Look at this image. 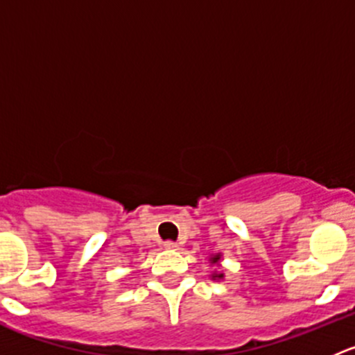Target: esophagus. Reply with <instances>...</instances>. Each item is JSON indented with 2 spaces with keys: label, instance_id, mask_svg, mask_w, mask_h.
<instances>
[{
  "label": "esophagus",
  "instance_id": "obj_1",
  "mask_svg": "<svg viewBox=\"0 0 355 355\" xmlns=\"http://www.w3.org/2000/svg\"><path fill=\"white\" fill-rule=\"evenodd\" d=\"M163 245L166 247V249H177V247H178L177 242H173V241H166Z\"/></svg>",
  "mask_w": 355,
  "mask_h": 355
}]
</instances>
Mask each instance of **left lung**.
<instances>
[{
    "label": "left lung",
    "mask_w": 355,
    "mask_h": 355,
    "mask_svg": "<svg viewBox=\"0 0 355 355\" xmlns=\"http://www.w3.org/2000/svg\"><path fill=\"white\" fill-rule=\"evenodd\" d=\"M218 259H220V256H214V257H213V263H216ZM221 277H223V275H221V273H216V275H214L213 278H221Z\"/></svg>",
    "instance_id": "left-lung-1"
}]
</instances>
